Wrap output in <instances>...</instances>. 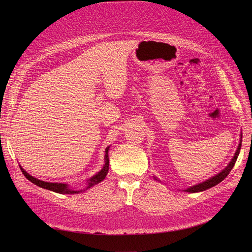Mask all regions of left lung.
Returning <instances> with one entry per match:
<instances>
[{"instance_id":"1","label":"left lung","mask_w":252,"mask_h":252,"mask_svg":"<svg viewBox=\"0 0 252 252\" xmlns=\"http://www.w3.org/2000/svg\"><path fill=\"white\" fill-rule=\"evenodd\" d=\"M241 139H242V137H241ZM241 143H242V140H240V144H239V146H238V148H237V151H236V153H235V155H234V157H233V159L231 160V162L229 163V165H228L226 168H224L223 170H221L220 173L218 174L217 176L213 177L211 179H209V180H207V181H205V182H203V183L195 185V186L190 187V188H188L187 190H185V191H186V192H190V193L201 192V191L207 190V189H209V188H211V187L216 186V185H218V184L220 183L222 180L226 179V178L228 177V175L230 174L231 169L234 167L235 162H236L237 158H238V155H239V152H240V149H241Z\"/></svg>"}]
</instances>
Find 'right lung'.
Returning a JSON list of instances; mask_svg holds the SVG:
<instances>
[{
	"instance_id": "obj_1",
	"label": "right lung",
	"mask_w": 252,
	"mask_h": 252,
	"mask_svg": "<svg viewBox=\"0 0 252 252\" xmlns=\"http://www.w3.org/2000/svg\"><path fill=\"white\" fill-rule=\"evenodd\" d=\"M108 150H109V147H107L105 149V164L103 166V168L99 171V173L95 176H93L89 181H88V187L87 189L95 186L96 184L102 182L106 175L108 174V169H109V157H108ZM22 174L24 175V177L28 179L29 181H31L32 183H33L34 185H36V186L41 187V188H44V189H48L50 191H53V192H56V193H60V194H75V193H79L82 192L81 191H74L72 189H70L68 187V185L66 184H61V183H48V182H44V181H41V180H37L35 178H33L32 176H31L30 174L26 173V171L21 167L19 166Z\"/></svg>"
}]
</instances>
